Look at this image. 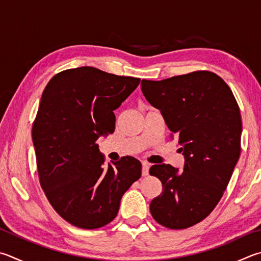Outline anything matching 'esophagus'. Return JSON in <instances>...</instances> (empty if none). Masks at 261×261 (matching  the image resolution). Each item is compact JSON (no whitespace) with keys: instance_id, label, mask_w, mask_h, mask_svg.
Here are the masks:
<instances>
[{"instance_id":"obj_1","label":"esophagus","mask_w":261,"mask_h":261,"mask_svg":"<svg viewBox=\"0 0 261 261\" xmlns=\"http://www.w3.org/2000/svg\"><path fill=\"white\" fill-rule=\"evenodd\" d=\"M148 172H149V164L144 162L143 163V169H141V173H143L144 177H146V176H148Z\"/></svg>"}]
</instances>
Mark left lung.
<instances>
[{
    "label": "left lung",
    "mask_w": 261,
    "mask_h": 261,
    "mask_svg": "<svg viewBox=\"0 0 261 261\" xmlns=\"http://www.w3.org/2000/svg\"><path fill=\"white\" fill-rule=\"evenodd\" d=\"M141 90L162 113L185 158L181 172L170 164L150 168L163 186L150 202V213L170 229L188 228L210 215L233 174L241 154L239 105L224 80L209 70L143 80Z\"/></svg>",
    "instance_id": "obj_1"
}]
</instances>
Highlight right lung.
<instances>
[{"instance_id": "right-lung-1", "label": "right lung", "mask_w": 261, "mask_h": 261, "mask_svg": "<svg viewBox=\"0 0 261 261\" xmlns=\"http://www.w3.org/2000/svg\"><path fill=\"white\" fill-rule=\"evenodd\" d=\"M139 83L84 66L56 74L42 93L32 130L40 184L57 213L79 228L110 224L141 176L132 156L105 167L96 144L114 132V111Z\"/></svg>"}]
</instances>
